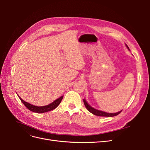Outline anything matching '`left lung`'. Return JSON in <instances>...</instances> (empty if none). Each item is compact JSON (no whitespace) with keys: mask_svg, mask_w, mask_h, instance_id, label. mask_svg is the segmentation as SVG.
Listing matches in <instances>:
<instances>
[{"mask_svg":"<svg viewBox=\"0 0 150 150\" xmlns=\"http://www.w3.org/2000/svg\"><path fill=\"white\" fill-rule=\"evenodd\" d=\"M126 47L127 48H128L129 49V47H128V46L126 45ZM83 101H84V105L86 108V109L90 112H91L92 114L96 115V116H107V117H112V116H117V115H119L120 113L122 111H120L119 112H115V113H109V112H104V111H100V110H96V109L93 108V107L91 106L89 104L86 102V101L85 100V99H83Z\"/></svg>","mask_w":150,"mask_h":150,"instance_id":"left-lung-1","label":"left lung"}]
</instances>
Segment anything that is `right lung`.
Masks as SVG:
<instances>
[{
    "mask_svg": "<svg viewBox=\"0 0 150 150\" xmlns=\"http://www.w3.org/2000/svg\"><path fill=\"white\" fill-rule=\"evenodd\" d=\"M19 98H20V99L21 100V101L22 102L24 105L25 106V107L29 110L30 111L34 112H38V113H42V112H46L49 111H51L54 110V109L56 108L58 106L59 104L62 101V99L63 98V96L60 97L59 98L57 99L56 100L54 101V102H52V103L49 104V105L47 106H36L34 105H33V104H31L29 103H27L25 101H24L23 99H21L19 96Z\"/></svg>",
    "mask_w": 150,
    "mask_h": 150,
    "instance_id": "right-lung-1",
    "label": "right lung"
}]
</instances>
